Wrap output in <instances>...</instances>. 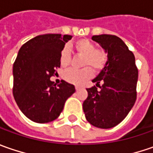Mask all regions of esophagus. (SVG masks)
Segmentation results:
<instances>
[{
	"instance_id": "34e87169",
	"label": "esophagus",
	"mask_w": 153,
	"mask_h": 153,
	"mask_svg": "<svg viewBox=\"0 0 153 153\" xmlns=\"http://www.w3.org/2000/svg\"><path fill=\"white\" fill-rule=\"evenodd\" d=\"M75 89H76V91H79V90H80V88H79V86L75 87Z\"/></svg>"
}]
</instances>
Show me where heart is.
Here are the masks:
<instances>
[{
	"instance_id": "heart-1",
	"label": "heart",
	"mask_w": 153,
	"mask_h": 153,
	"mask_svg": "<svg viewBox=\"0 0 153 153\" xmlns=\"http://www.w3.org/2000/svg\"><path fill=\"white\" fill-rule=\"evenodd\" d=\"M74 49L78 55L84 56L82 65L89 67L80 70L69 69L64 74V79L70 84L81 85L92 76L91 67L95 72H100L105 68L108 62V53L102 49H97L96 45L86 39L77 40L74 44ZM70 62L71 56L69 51L68 48H63L60 54L61 65L63 68H67L70 65Z\"/></svg>"
}]
</instances>
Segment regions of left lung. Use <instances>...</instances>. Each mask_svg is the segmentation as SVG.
<instances>
[{
	"instance_id": "1",
	"label": "left lung",
	"mask_w": 153,
	"mask_h": 153,
	"mask_svg": "<svg viewBox=\"0 0 153 153\" xmlns=\"http://www.w3.org/2000/svg\"><path fill=\"white\" fill-rule=\"evenodd\" d=\"M91 39L108 53V62L92 80L96 85L86 89L83 110L93 126L110 129L122 122L134 106L138 69L133 52L118 36L100 34Z\"/></svg>"
}]
</instances>
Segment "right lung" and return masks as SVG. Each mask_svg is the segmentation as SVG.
Masks as SVG:
<instances>
[{
  "instance_id": "right-lung-1",
  "label": "right lung",
  "mask_w": 153,
  "mask_h": 153,
  "mask_svg": "<svg viewBox=\"0 0 153 153\" xmlns=\"http://www.w3.org/2000/svg\"><path fill=\"white\" fill-rule=\"evenodd\" d=\"M71 39L68 34H41L19 49L13 68V93L21 112L35 123L57 119L67 99L75 92L74 85L62 80L56 85L50 79L61 65V51Z\"/></svg>"
}]
</instances>
